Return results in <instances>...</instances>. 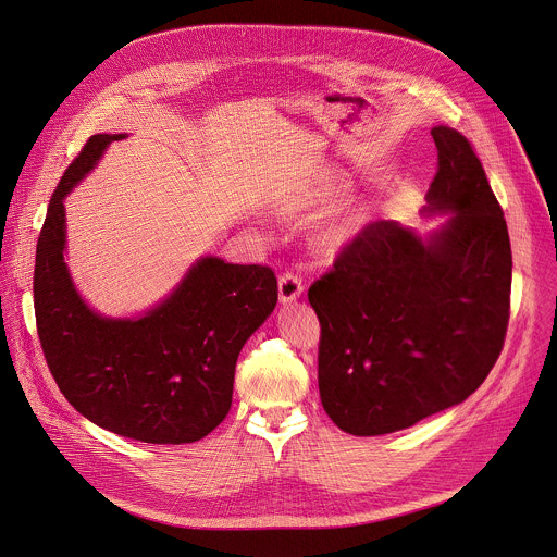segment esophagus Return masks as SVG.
Masks as SVG:
<instances>
[{"label": "esophagus", "instance_id": "34e87169", "mask_svg": "<svg viewBox=\"0 0 557 557\" xmlns=\"http://www.w3.org/2000/svg\"><path fill=\"white\" fill-rule=\"evenodd\" d=\"M304 290V282L301 275L295 271H286L280 275V301L282 304H290L295 301Z\"/></svg>", "mask_w": 557, "mask_h": 557}]
</instances>
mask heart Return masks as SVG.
Wrapping results in <instances>:
<instances>
[{
    "mask_svg": "<svg viewBox=\"0 0 557 557\" xmlns=\"http://www.w3.org/2000/svg\"><path fill=\"white\" fill-rule=\"evenodd\" d=\"M323 193L330 195V197H334V195L341 193V186H338L336 182H327L325 188H323ZM360 223H362V212H351V214L343 216L341 221H336V223L327 230V238L334 240V243H341V240H345L347 236H351V234L360 227Z\"/></svg>",
    "mask_w": 557,
    "mask_h": 557,
    "instance_id": "heart-1",
    "label": "heart"
}]
</instances>
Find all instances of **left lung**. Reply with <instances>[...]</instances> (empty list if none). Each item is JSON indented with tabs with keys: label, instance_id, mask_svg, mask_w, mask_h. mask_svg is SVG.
Masks as SVG:
<instances>
[{
	"label": "left lung",
	"instance_id": "8db88e82",
	"mask_svg": "<svg viewBox=\"0 0 557 557\" xmlns=\"http://www.w3.org/2000/svg\"><path fill=\"white\" fill-rule=\"evenodd\" d=\"M428 240L395 221L362 227L308 290L321 323L319 393L347 434L382 436L462 404L495 367L510 321L504 210L467 136L432 129Z\"/></svg>",
	"mask_w": 557,
	"mask_h": 557
}]
</instances>
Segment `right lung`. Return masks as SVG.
Instances as JSON below:
<instances>
[{"instance_id":"add662e5","label":"right lung","mask_w":557,"mask_h":557,"mask_svg":"<svg viewBox=\"0 0 557 557\" xmlns=\"http://www.w3.org/2000/svg\"><path fill=\"white\" fill-rule=\"evenodd\" d=\"M125 134H95L62 173L36 245L34 314L64 399L95 425L151 445L208 436L230 412L247 338L277 304L271 267L206 256L140 319H106L77 295L64 264L69 190Z\"/></svg>"}]
</instances>
